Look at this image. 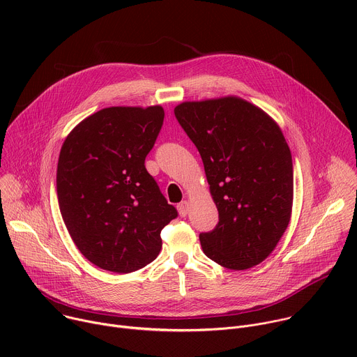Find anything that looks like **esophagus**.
Masks as SVG:
<instances>
[{
	"label": "esophagus",
	"mask_w": 357,
	"mask_h": 357,
	"mask_svg": "<svg viewBox=\"0 0 357 357\" xmlns=\"http://www.w3.org/2000/svg\"><path fill=\"white\" fill-rule=\"evenodd\" d=\"M178 212H179V216L181 218H185L186 215H188V212H189V202H186V200H182L181 203H178Z\"/></svg>",
	"instance_id": "obj_1"
}]
</instances>
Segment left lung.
<instances>
[{"label": "left lung", "instance_id": "1", "mask_svg": "<svg viewBox=\"0 0 357 357\" xmlns=\"http://www.w3.org/2000/svg\"><path fill=\"white\" fill-rule=\"evenodd\" d=\"M174 112L199 151L219 211L216 227L199 234L203 252L231 270L260 264L292 209V158L280 127L238 97L186 101Z\"/></svg>", "mask_w": 357, "mask_h": 357}]
</instances>
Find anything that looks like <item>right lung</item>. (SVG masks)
<instances>
[{"mask_svg":"<svg viewBox=\"0 0 357 357\" xmlns=\"http://www.w3.org/2000/svg\"><path fill=\"white\" fill-rule=\"evenodd\" d=\"M164 117L161 106L103 109L62 145L59 209L80 252L100 268L126 274L154 261L161 230L178 218L145 168Z\"/></svg>","mask_w":357,"mask_h":357,"instance_id":"add662e5","label":"right lung"}]
</instances>
